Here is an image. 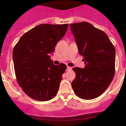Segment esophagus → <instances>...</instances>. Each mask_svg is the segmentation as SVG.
<instances>
[{"label": "esophagus", "mask_w": 126, "mask_h": 126, "mask_svg": "<svg viewBox=\"0 0 126 126\" xmlns=\"http://www.w3.org/2000/svg\"><path fill=\"white\" fill-rule=\"evenodd\" d=\"M71 69V67L69 66H67L66 70H67V71H70Z\"/></svg>", "instance_id": "esophagus-1"}]
</instances>
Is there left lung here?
Masks as SVG:
<instances>
[{
	"instance_id": "1",
	"label": "left lung",
	"mask_w": 126,
	"mask_h": 126,
	"mask_svg": "<svg viewBox=\"0 0 126 126\" xmlns=\"http://www.w3.org/2000/svg\"><path fill=\"white\" fill-rule=\"evenodd\" d=\"M69 25L85 64L84 68H73L76 76L72 87L80 98H96L107 90L114 77L115 48L105 32L88 22Z\"/></svg>"
}]
</instances>
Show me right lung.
I'll return each mask as SVG.
<instances>
[{"instance_id":"obj_1","label":"right lung","mask_w":126,"mask_h":126,"mask_svg":"<svg viewBox=\"0 0 126 126\" xmlns=\"http://www.w3.org/2000/svg\"><path fill=\"white\" fill-rule=\"evenodd\" d=\"M68 24H42L24 34L13 50L14 68L19 85L27 96L39 101L57 94L66 65L53 64L50 54L65 35Z\"/></svg>"}]
</instances>
